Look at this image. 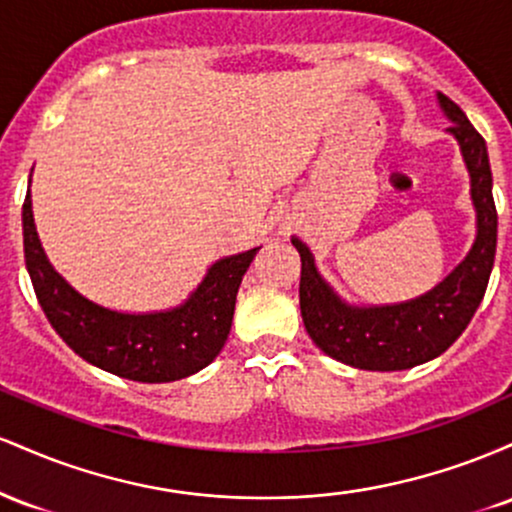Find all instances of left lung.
Masks as SVG:
<instances>
[{
    "instance_id": "left-lung-1",
    "label": "left lung",
    "mask_w": 512,
    "mask_h": 512,
    "mask_svg": "<svg viewBox=\"0 0 512 512\" xmlns=\"http://www.w3.org/2000/svg\"><path fill=\"white\" fill-rule=\"evenodd\" d=\"M438 105L452 125L469 173V195L477 211V238L452 272L424 296L390 305H351L322 279L315 257L301 238V315L310 339L334 361L361 370H407L443 354L477 313L496 257L498 214L484 137L460 105L438 93Z\"/></svg>"
}]
</instances>
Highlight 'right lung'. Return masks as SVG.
Returning <instances> with one entry per match:
<instances>
[{"instance_id":"obj_1","label":"right lung","mask_w":512,"mask_h":512,"mask_svg":"<svg viewBox=\"0 0 512 512\" xmlns=\"http://www.w3.org/2000/svg\"><path fill=\"white\" fill-rule=\"evenodd\" d=\"M21 219L26 269L50 325L91 366L137 383H173L219 356L231 332L240 281L260 250L216 260L202 284L175 308L120 313L88 301L52 267L35 231L31 190Z\"/></svg>"}]
</instances>
